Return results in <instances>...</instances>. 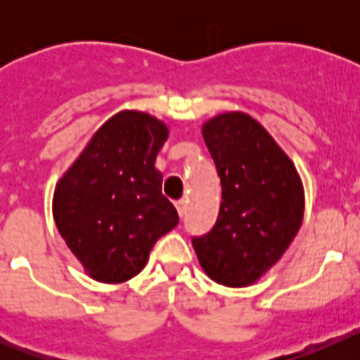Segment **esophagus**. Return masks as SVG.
<instances>
[{"label": "esophagus", "mask_w": 360, "mask_h": 360, "mask_svg": "<svg viewBox=\"0 0 360 360\" xmlns=\"http://www.w3.org/2000/svg\"><path fill=\"white\" fill-rule=\"evenodd\" d=\"M174 207H176L178 214H180V216H184V214H186L187 202H186V200H178V202H174Z\"/></svg>", "instance_id": "esophagus-1"}]
</instances>
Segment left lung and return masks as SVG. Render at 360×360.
Instances as JSON below:
<instances>
[{
  "label": "left lung",
  "mask_w": 360,
  "mask_h": 360,
  "mask_svg": "<svg viewBox=\"0 0 360 360\" xmlns=\"http://www.w3.org/2000/svg\"><path fill=\"white\" fill-rule=\"evenodd\" d=\"M221 182L214 227L193 238L205 274L225 287H247L290 247L304 212L303 184L290 158L262 124L241 111L202 126Z\"/></svg>",
  "instance_id": "left-lung-1"
}]
</instances>
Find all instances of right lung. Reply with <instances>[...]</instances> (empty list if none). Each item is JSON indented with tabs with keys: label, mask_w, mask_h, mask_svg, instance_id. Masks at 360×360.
<instances>
[{
	"label": "right lung",
	"mask_w": 360,
	"mask_h": 360,
	"mask_svg": "<svg viewBox=\"0 0 360 360\" xmlns=\"http://www.w3.org/2000/svg\"><path fill=\"white\" fill-rule=\"evenodd\" d=\"M155 117L124 110L97 129L53 193V219L90 278L122 283L144 269L153 245L176 227L155 169L167 141Z\"/></svg>",
	"instance_id": "obj_1"
}]
</instances>
